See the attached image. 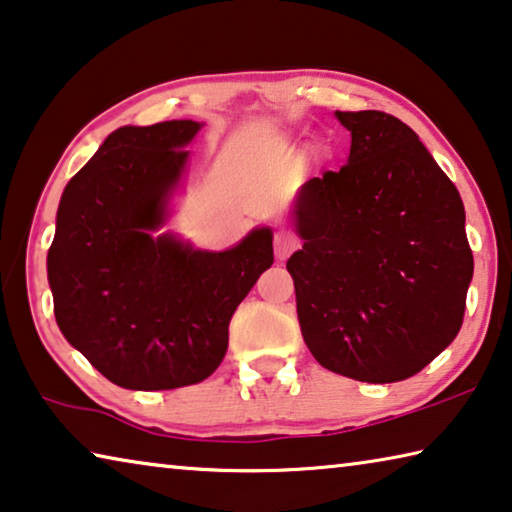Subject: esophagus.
Returning <instances> with one entry per match:
<instances>
[{"label": "esophagus", "instance_id": "34e87169", "mask_svg": "<svg viewBox=\"0 0 512 512\" xmlns=\"http://www.w3.org/2000/svg\"><path fill=\"white\" fill-rule=\"evenodd\" d=\"M273 246H275V255H278V259H285L291 250L296 248V237L289 230H278L273 237Z\"/></svg>", "mask_w": 512, "mask_h": 512}]
</instances>
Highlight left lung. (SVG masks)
<instances>
[{"label": "left lung", "mask_w": 512, "mask_h": 512, "mask_svg": "<svg viewBox=\"0 0 512 512\" xmlns=\"http://www.w3.org/2000/svg\"><path fill=\"white\" fill-rule=\"evenodd\" d=\"M351 154L303 186L289 257L300 332L321 367L396 383L431 364L465 316V207L419 136L385 111H337Z\"/></svg>", "instance_id": "1"}]
</instances>
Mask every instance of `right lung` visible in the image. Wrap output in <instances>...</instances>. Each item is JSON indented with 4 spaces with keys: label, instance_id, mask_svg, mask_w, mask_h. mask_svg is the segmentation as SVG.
I'll use <instances>...</instances> for the list:
<instances>
[{
    "label": "right lung",
    "instance_id": "add662e5",
    "mask_svg": "<svg viewBox=\"0 0 512 512\" xmlns=\"http://www.w3.org/2000/svg\"><path fill=\"white\" fill-rule=\"evenodd\" d=\"M193 120L120 127L68 182L47 253L54 316L63 337L125 389H175L212 376L227 328L259 275L273 264L271 230L237 248L202 253L164 223L180 180Z\"/></svg>",
    "mask_w": 512,
    "mask_h": 512
}]
</instances>
